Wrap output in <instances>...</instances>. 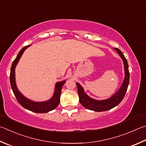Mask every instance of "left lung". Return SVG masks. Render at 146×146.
Listing matches in <instances>:
<instances>
[{
    "label": "left lung",
    "mask_w": 146,
    "mask_h": 146,
    "mask_svg": "<svg viewBox=\"0 0 146 146\" xmlns=\"http://www.w3.org/2000/svg\"><path fill=\"white\" fill-rule=\"evenodd\" d=\"M114 49L117 52L124 62L125 78H124L123 85L121 87L120 89L110 98L105 100H96L87 96L85 93L83 87L78 83H76L79 101H80L81 105L87 109L96 111V112H103V111L110 110L118 105L125 96L129 81V73L128 61H127L125 57L124 56V54L120 50L118 49L117 48H114Z\"/></svg>",
    "instance_id": "1"
}]
</instances>
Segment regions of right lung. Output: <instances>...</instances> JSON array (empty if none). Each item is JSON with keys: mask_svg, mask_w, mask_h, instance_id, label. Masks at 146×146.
I'll list each match as a JSON object with an SVG mask.
<instances>
[{"mask_svg": "<svg viewBox=\"0 0 146 146\" xmlns=\"http://www.w3.org/2000/svg\"><path fill=\"white\" fill-rule=\"evenodd\" d=\"M30 45H27L23 47L19 52V53H18V54L17 55L16 59L14 60V61L13 62L11 68V72L9 76L11 86L13 93H14L16 98H17L18 103H19L23 107H24L26 109L31 110L32 112H34L46 113L55 109V108L59 105L60 103V93H61V89L63 85L64 84L66 81L64 80L57 82V83L55 84V88L54 96H53L51 99L46 101V102H34L33 101L29 100L27 98H26L25 97L23 96L18 90L17 85H16L15 70L16 66H17V63L18 62V60H20V58L22 56L23 52H24L25 50Z\"/></svg>", "mask_w": 146, "mask_h": 146, "instance_id": "1", "label": "right lung"}]
</instances>
